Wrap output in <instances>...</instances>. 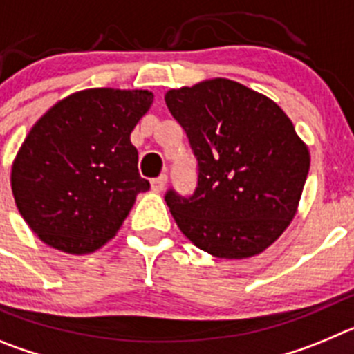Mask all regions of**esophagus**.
I'll use <instances>...</instances> for the list:
<instances>
[{
  "label": "esophagus",
  "instance_id": "1",
  "mask_svg": "<svg viewBox=\"0 0 354 354\" xmlns=\"http://www.w3.org/2000/svg\"><path fill=\"white\" fill-rule=\"evenodd\" d=\"M167 180H168L167 175H159V177H156V179L150 180L152 192H156V193L162 192V189H165V186H167Z\"/></svg>",
  "mask_w": 354,
  "mask_h": 354
}]
</instances>
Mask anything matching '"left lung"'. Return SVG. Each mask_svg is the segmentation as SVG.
Instances as JSON below:
<instances>
[{
	"mask_svg": "<svg viewBox=\"0 0 354 354\" xmlns=\"http://www.w3.org/2000/svg\"><path fill=\"white\" fill-rule=\"evenodd\" d=\"M168 109L198 161L192 196H165L180 232L218 259L271 246L298 211L310 154L283 109L245 84L214 77L168 90Z\"/></svg>",
	"mask_w": 354,
	"mask_h": 354,
	"instance_id": "1",
	"label": "left lung"
}]
</instances>
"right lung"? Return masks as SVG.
Segmentation results:
<instances>
[{
    "mask_svg": "<svg viewBox=\"0 0 354 354\" xmlns=\"http://www.w3.org/2000/svg\"><path fill=\"white\" fill-rule=\"evenodd\" d=\"M149 90L88 88L48 109L12 165V193L46 245L84 255L108 243L147 192L131 133L149 111Z\"/></svg>",
    "mask_w": 354,
    "mask_h": 354,
    "instance_id": "1",
    "label": "right lung"
}]
</instances>
